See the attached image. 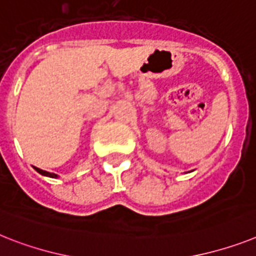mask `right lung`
<instances>
[{
	"instance_id": "1",
	"label": "right lung",
	"mask_w": 256,
	"mask_h": 256,
	"mask_svg": "<svg viewBox=\"0 0 256 256\" xmlns=\"http://www.w3.org/2000/svg\"><path fill=\"white\" fill-rule=\"evenodd\" d=\"M35 170H38V173H40V174H42V176H46V177H50V178H57V177H58V176H57V174H54V173H49V172H46V170H42V169H38V168H36V166H35Z\"/></svg>"
}]
</instances>
